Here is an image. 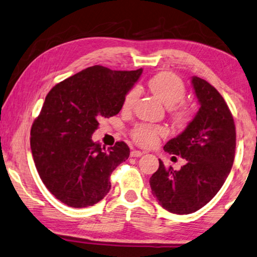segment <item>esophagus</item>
I'll use <instances>...</instances> for the list:
<instances>
[{
  "label": "esophagus",
  "mask_w": 257,
  "mask_h": 257,
  "mask_svg": "<svg viewBox=\"0 0 257 257\" xmlns=\"http://www.w3.org/2000/svg\"><path fill=\"white\" fill-rule=\"evenodd\" d=\"M143 155H144V152L139 151V150H133L132 152H130V156H132V157H141Z\"/></svg>",
  "instance_id": "esophagus-1"
}]
</instances>
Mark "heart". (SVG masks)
I'll return each mask as SVG.
<instances>
[{
  "label": "heart",
  "mask_w": 257,
  "mask_h": 257,
  "mask_svg": "<svg viewBox=\"0 0 257 257\" xmlns=\"http://www.w3.org/2000/svg\"><path fill=\"white\" fill-rule=\"evenodd\" d=\"M149 89L156 94L163 104L168 107V113L175 123L187 124L193 117V108L183 100L186 86L183 80L173 72H159L149 79ZM139 98V90L130 89L123 98V109H130ZM166 135V130L159 125L140 123L132 130V137L142 147H152L158 143L160 137Z\"/></svg>",
  "instance_id": "heart-1"
}]
</instances>
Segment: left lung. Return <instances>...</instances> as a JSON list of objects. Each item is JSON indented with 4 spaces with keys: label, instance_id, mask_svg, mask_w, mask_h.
Masks as SVG:
<instances>
[{
    "label": "left lung",
    "instance_id": "1",
    "mask_svg": "<svg viewBox=\"0 0 257 257\" xmlns=\"http://www.w3.org/2000/svg\"><path fill=\"white\" fill-rule=\"evenodd\" d=\"M191 83L200 109L187 128L164 147L171 155L185 158L186 165L174 171L159 160V168L150 178L153 196L177 214L197 211L216 196L235 155V124L224 98L204 79L194 76Z\"/></svg>",
    "mask_w": 257,
    "mask_h": 257
}]
</instances>
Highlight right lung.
I'll use <instances>...</instances> for the list:
<instances>
[{"label":"right lung","instance_id":"right-lung-1","mask_svg":"<svg viewBox=\"0 0 257 257\" xmlns=\"http://www.w3.org/2000/svg\"><path fill=\"white\" fill-rule=\"evenodd\" d=\"M142 71L93 66L56 84L46 95L31 128V151L44 185L64 204L86 208L109 191L110 174L130 150L124 142L106 150L92 141V134L99 118L120 112Z\"/></svg>","mask_w":257,"mask_h":257}]
</instances>
